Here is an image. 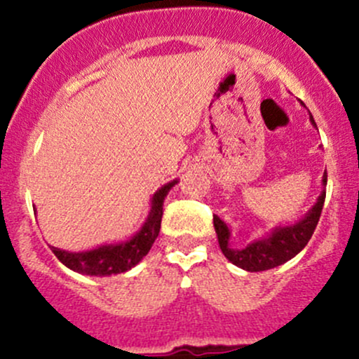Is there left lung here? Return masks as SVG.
I'll return each mask as SVG.
<instances>
[{"mask_svg":"<svg viewBox=\"0 0 359 359\" xmlns=\"http://www.w3.org/2000/svg\"><path fill=\"white\" fill-rule=\"evenodd\" d=\"M311 123L316 126L313 116H311ZM323 191L318 196L316 203L313 208L306 213L300 220L290 224V226H280L274 227L271 234L266 238H259V240L248 243L245 248H231V229L220 217L213 215V227H215L217 240H219V247L226 259L233 262L234 266L241 267V269L250 271V273H259V271L273 269V267L281 266L287 260L293 259L302 248L309 243L311 236H313L314 229L320 220L321 210H323L325 196H327V172L323 173Z\"/></svg>","mask_w":359,"mask_h":359,"instance_id":"left-lung-1","label":"left lung"}]
</instances>
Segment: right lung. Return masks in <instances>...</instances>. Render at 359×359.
I'll use <instances>...</instances> for the list:
<instances>
[{
    "label": "right lung",
    "mask_w": 359,
    "mask_h": 359,
    "mask_svg": "<svg viewBox=\"0 0 359 359\" xmlns=\"http://www.w3.org/2000/svg\"><path fill=\"white\" fill-rule=\"evenodd\" d=\"M177 182H179L177 179L172 180L159 187L153 194L146 222L140 227L139 233L133 234L130 240L100 245V247L85 250V252H67V250L55 247H52V252L64 266L79 274H86V276H111V274L126 273L149 253L159 234V227H161L163 201Z\"/></svg>",
    "instance_id": "obj_1"
}]
</instances>
